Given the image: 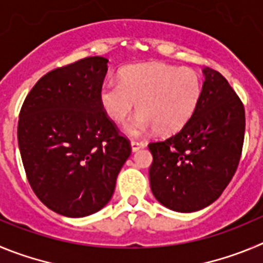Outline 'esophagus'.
I'll return each instance as SVG.
<instances>
[{"label": "esophagus", "mask_w": 263, "mask_h": 263, "mask_svg": "<svg viewBox=\"0 0 263 263\" xmlns=\"http://www.w3.org/2000/svg\"><path fill=\"white\" fill-rule=\"evenodd\" d=\"M144 146H145V144H144L143 141L131 140V149H132V152H137L139 149L144 148Z\"/></svg>", "instance_id": "1"}]
</instances>
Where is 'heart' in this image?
Here are the masks:
<instances>
[{"label":"heart","instance_id":"obj_1","mask_svg":"<svg viewBox=\"0 0 263 263\" xmlns=\"http://www.w3.org/2000/svg\"><path fill=\"white\" fill-rule=\"evenodd\" d=\"M202 93V79L195 70L149 63L126 68L119 81H106L98 99L103 112L115 123L124 122L137 102L140 112L124 131L141 136L156 128L161 134L181 129L195 112Z\"/></svg>","mask_w":263,"mask_h":263}]
</instances>
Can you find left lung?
Masks as SVG:
<instances>
[{
    "label": "left lung",
    "mask_w": 263,
    "mask_h": 263,
    "mask_svg": "<svg viewBox=\"0 0 263 263\" xmlns=\"http://www.w3.org/2000/svg\"><path fill=\"white\" fill-rule=\"evenodd\" d=\"M202 72V98L190 120L166 140L148 145L153 156L151 190L176 212L212 204L235 176L242 151V102L219 72L211 68Z\"/></svg>",
    "instance_id": "obj_1"
}]
</instances>
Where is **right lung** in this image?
<instances>
[{
	"label": "right lung",
	"mask_w": 263,
	"mask_h": 263,
	"mask_svg": "<svg viewBox=\"0 0 263 263\" xmlns=\"http://www.w3.org/2000/svg\"><path fill=\"white\" fill-rule=\"evenodd\" d=\"M108 60L86 58L43 76L26 97L18 145L28 182L49 210L84 217L102 210L131 155L98 93Z\"/></svg>",
	"instance_id": "1"
}]
</instances>
